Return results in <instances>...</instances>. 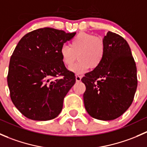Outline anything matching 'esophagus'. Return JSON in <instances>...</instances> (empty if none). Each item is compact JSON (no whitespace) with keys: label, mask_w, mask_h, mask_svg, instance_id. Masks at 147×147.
Returning a JSON list of instances; mask_svg holds the SVG:
<instances>
[{"label":"esophagus","mask_w":147,"mask_h":147,"mask_svg":"<svg viewBox=\"0 0 147 147\" xmlns=\"http://www.w3.org/2000/svg\"><path fill=\"white\" fill-rule=\"evenodd\" d=\"M75 78H76L77 82H80V81H81V78H82V77H81L80 75H76V77H75Z\"/></svg>","instance_id":"34e87169"}]
</instances>
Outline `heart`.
<instances>
[{
  "instance_id": "b5f03b06",
  "label": "heart",
  "mask_w": 147,
  "mask_h": 147,
  "mask_svg": "<svg viewBox=\"0 0 147 147\" xmlns=\"http://www.w3.org/2000/svg\"><path fill=\"white\" fill-rule=\"evenodd\" d=\"M70 47L63 45L60 50L61 60L65 66H71L77 59L79 61L69 70L82 74L89 69H95L101 64L105 53L104 41L100 38L87 32H80L71 40Z\"/></svg>"
}]
</instances>
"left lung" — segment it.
<instances>
[{"instance_id": "obj_1", "label": "left lung", "mask_w": 147, "mask_h": 147, "mask_svg": "<svg viewBox=\"0 0 147 147\" xmlns=\"http://www.w3.org/2000/svg\"><path fill=\"white\" fill-rule=\"evenodd\" d=\"M101 64L82 78L84 107L94 119L109 121L127 110L137 87V67L131 49L121 36L109 31L104 37Z\"/></svg>"}]
</instances>
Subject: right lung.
Here are the masks:
<instances>
[{
    "label": "right lung",
    "instance_id": "add662e5",
    "mask_svg": "<svg viewBox=\"0 0 147 147\" xmlns=\"http://www.w3.org/2000/svg\"><path fill=\"white\" fill-rule=\"evenodd\" d=\"M75 34L40 28L25 35L15 48L10 60L8 85L13 103L28 119L47 121L61 112L75 76L62 62L60 50ZM59 76L62 78H54Z\"/></svg>",
    "mask_w": 147,
    "mask_h": 147
}]
</instances>
